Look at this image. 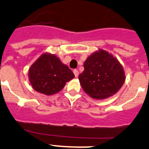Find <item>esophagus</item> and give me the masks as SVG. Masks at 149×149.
Listing matches in <instances>:
<instances>
[{"label": "esophagus", "instance_id": "34e87169", "mask_svg": "<svg viewBox=\"0 0 149 149\" xmlns=\"http://www.w3.org/2000/svg\"><path fill=\"white\" fill-rule=\"evenodd\" d=\"M73 73H74L76 77H78V76H79V71H78V70H73Z\"/></svg>", "mask_w": 149, "mask_h": 149}]
</instances>
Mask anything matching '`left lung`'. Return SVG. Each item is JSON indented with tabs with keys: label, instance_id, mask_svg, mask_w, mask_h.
Masks as SVG:
<instances>
[{
	"label": "left lung",
	"instance_id": "1",
	"mask_svg": "<svg viewBox=\"0 0 149 149\" xmlns=\"http://www.w3.org/2000/svg\"><path fill=\"white\" fill-rule=\"evenodd\" d=\"M79 79L87 94L96 100L113 96L125 80L123 66L113 55L103 49L92 53L84 63Z\"/></svg>",
	"mask_w": 149,
	"mask_h": 149
}]
</instances>
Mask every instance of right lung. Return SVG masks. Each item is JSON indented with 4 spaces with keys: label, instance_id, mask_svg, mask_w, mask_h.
<instances>
[{
    "label": "right lung",
    "instance_id": "right-lung-1",
    "mask_svg": "<svg viewBox=\"0 0 149 149\" xmlns=\"http://www.w3.org/2000/svg\"><path fill=\"white\" fill-rule=\"evenodd\" d=\"M74 77L71 70L58 57L47 53L41 55L29 70V79L32 87L45 95L58 93L67 81Z\"/></svg>",
    "mask_w": 149,
    "mask_h": 149
}]
</instances>
